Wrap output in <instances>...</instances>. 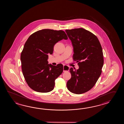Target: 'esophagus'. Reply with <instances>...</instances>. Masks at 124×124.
<instances>
[{
    "label": "esophagus",
    "instance_id": "esophagus-1",
    "mask_svg": "<svg viewBox=\"0 0 124 124\" xmlns=\"http://www.w3.org/2000/svg\"><path fill=\"white\" fill-rule=\"evenodd\" d=\"M69 69H70V67L68 66H66V65L63 66V72L69 71Z\"/></svg>",
    "mask_w": 124,
    "mask_h": 124
}]
</instances>
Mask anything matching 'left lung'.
Returning a JSON list of instances; mask_svg holds the SVG:
<instances>
[{"mask_svg":"<svg viewBox=\"0 0 124 124\" xmlns=\"http://www.w3.org/2000/svg\"><path fill=\"white\" fill-rule=\"evenodd\" d=\"M74 48L73 59L79 69H70L71 78L67 82L68 90L80 94L91 90L101 73L104 64L102 49L98 38L80 28L66 30Z\"/></svg>","mask_w":124,"mask_h":124,"instance_id":"8db88e82","label":"left lung"}]
</instances>
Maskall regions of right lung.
I'll return each instance as SVG.
<instances>
[{
  "mask_svg": "<svg viewBox=\"0 0 124 124\" xmlns=\"http://www.w3.org/2000/svg\"><path fill=\"white\" fill-rule=\"evenodd\" d=\"M63 39H68L63 31L43 29L27 40L20 59L24 77L32 90L47 93L54 89L55 80L62 73L63 66L62 64L56 66L48 64V54H52L54 45Z\"/></svg>",
  "mask_w": 124,
  "mask_h": 124,
  "instance_id": "1",
  "label": "right lung"
}]
</instances>
